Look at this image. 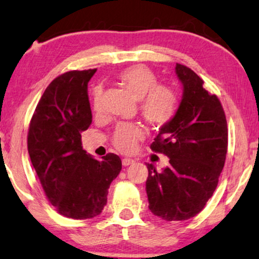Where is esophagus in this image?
I'll return each mask as SVG.
<instances>
[{
    "label": "esophagus",
    "mask_w": 259,
    "mask_h": 259,
    "mask_svg": "<svg viewBox=\"0 0 259 259\" xmlns=\"http://www.w3.org/2000/svg\"><path fill=\"white\" fill-rule=\"evenodd\" d=\"M134 163V159L132 158H123L122 159V165L123 166H127V165H131V164Z\"/></svg>",
    "instance_id": "obj_1"
}]
</instances>
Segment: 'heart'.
Wrapping results in <instances>:
<instances>
[{
	"label": "heart",
	"instance_id": "heart-1",
	"mask_svg": "<svg viewBox=\"0 0 259 259\" xmlns=\"http://www.w3.org/2000/svg\"><path fill=\"white\" fill-rule=\"evenodd\" d=\"M117 78L122 87L139 100L140 114L150 126L160 128L171 121L177 110L179 99L171 87L157 84L158 79L152 70L137 64L122 70ZM102 108V89L96 87L93 90V109L99 113ZM142 137L143 131L139 126L121 123L114 132L113 144L121 152L130 153L136 150Z\"/></svg>",
	"mask_w": 259,
	"mask_h": 259
}]
</instances>
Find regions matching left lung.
I'll return each mask as SVG.
<instances>
[{
	"mask_svg": "<svg viewBox=\"0 0 259 259\" xmlns=\"http://www.w3.org/2000/svg\"><path fill=\"white\" fill-rule=\"evenodd\" d=\"M183 87L179 109L151 144L169 157V166L157 171L146 164V194L154 215L180 221L199 214L213 195L227 153V122L219 99L203 88L193 70L176 64Z\"/></svg>",
	"mask_w": 259,
	"mask_h": 259,
	"instance_id": "8db88e82",
	"label": "left lung"
}]
</instances>
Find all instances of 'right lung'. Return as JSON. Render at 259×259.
Returning <instances> with one entry per match:
<instances>
[{
    "label": "right lung",
    "instance_id": "right-lung-1",
    "mask_svg": "<svg viewBox=\"0 0 259 259\" xmlns=\"http://www.w3.org/2000/svg\"><path fill=\"white\" fill-rule=\"evenodd\" d=\"M96 69L69 71L52 80L29 123L28 153L42 189L59 214L84 220L99 215L121 171L119 156L97 160L82 147L92 123L88 83Z\"/></svg>",
    "mask_w": 259,
    "mask_h": 259
}]
</instances>
